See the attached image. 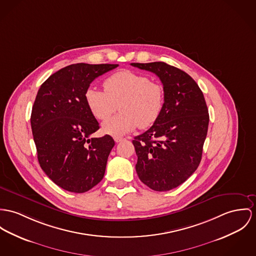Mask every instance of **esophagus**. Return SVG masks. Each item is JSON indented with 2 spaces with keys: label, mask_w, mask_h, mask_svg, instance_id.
Wrapping results in <instances>:
<instances>
[{
  "label": "esophagus",
  "mask_w": 256,
  "mask_h": 256,
  "mask_svg": "<svg viewBox=\"0 0 256 256\" xmlns=\"http://www.w3.org/2000/svg\"><path fill=\"white\" fill-rule=\"evenodd\" d=\"M114 140H115V142H117V143H118V142H120V141H122V140H124V138H114Z\"/></svg>",
  "instance_id": "1"
}]
</instances>
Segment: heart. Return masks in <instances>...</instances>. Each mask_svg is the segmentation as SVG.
I'll return each instance as SVG.
<instances>
[{
    "label": "heart",
    "mask_w": 256,
    "mask_h": 256,
    "mask_svg": "<svg viewBox=\"0 0 256 256\" xmlns=\"http://www.w3.org/2000/svg\"><path fill=\"white\" fill-rule=\"evenodd\" d=\"M104 88L90 86L84 98L94 118L104 120L116 110L120 113L102 124L105 134L122 136L138 126L146 128L157 120L164 104V86L146 75L118 71L104 82Z\"/></svg>",
    "instance_id": "heart-1"
}]
</instances>
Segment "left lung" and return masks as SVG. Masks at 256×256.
Segmentation results:
<instances>
[{"mask_svg": "<svg viewBox=\"0 0 256 256\" xmlns=\"http://www.w3.org/2000/svg\"><path fill=\"white\" fill-rule=\"evenodd\" d=\"M156 74L164 90L162 111L132 143L139 179L154 191L176 188L197 170L208 128V110L197 82L164 62L132 63Z\"/></svg>", "mask_w": 256, "mask_h": 256, "instance_id": "8db88e82", "label": "left lung"}]
</instances>
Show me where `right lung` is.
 Returning <instances> with one entry per match:
<instances>
[{
    "label": "right lung",
    "mask_w": 256,
    "mask_h": 256,
    "mask_svg": "<svg viewBox=\"0 0 256 256\" xmlns=\"http://www.w3.org/2000/svg\"><path fill=\"white\" fill-rule=\"evenodd\" d=\"M118 66L72 64L52 74L38 90L31 114L38 160L44 174L66 191L84 193L104 176L115 141L108 134L90 138L99 124L84 94L94 80Z\"/></svg>",
    "instance_id": "add662e5"
}]
</instances>
